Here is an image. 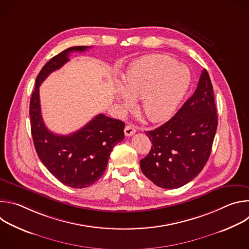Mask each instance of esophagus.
Segmentation results:
<instances>
[{"label":"esophagus","instance_id":"esophagus-1","mask_svg":"<svg viewBox=\"0 0 249 249\" xmlns=\"http://www.w3.org/2000/svg\"><path fill=\"white\" fill-rule=\"evenodd\" d=\"M124 133H125L126 136L129 137V136H132V135H134L136 133V129L132 125H127L125 127V129H124Z\"/></svg>","mask_w":249,"mask_h":249}]
</instances>
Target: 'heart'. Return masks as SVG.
I'll return each instance as SVG.
<instances>
[{
	"label": "heart",
	"mask_w": 249,
	"mask_h": 249,
	"mask_svg": "<svg viewBox=\"0 0 249 249\" xmlns=\"http://www.w3.org/2000/svg\"><path fill=\"white\" fill-rule=\"evenodd\" d=\"M191 83L189 69L169 56L152 54L137 60L123 78L119 89L121 109L125 112L140 99V109L154 123L172 117Z\"/></svg>",
	"instance_id": "obj_1"
}]
</instances>
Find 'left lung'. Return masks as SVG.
Here are the masks:
<instances>
[{
	"mask_svg": "<svg viewBox=\"0 0 249 249\" xmlns=\"http://www.w3.org/2000/svg\"><path fill=\"white\" fill-rule=\"evenodd\" d=\"M217 127L213 86L203 70L195 92L182 107L166 123L146 133L153 146L140 160L142 171L160 188L185 185L208 161Z\"/></svg>",
	"mask_w": 249,
	"mask_h": 249,
	"instance_id": "obj_1",
	"label": "left lung"
}]
</instances>
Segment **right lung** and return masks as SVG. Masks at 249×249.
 <instances>
[{
    "label": "right lung",
    "instance_id": "obj_1",
    "mask_svg": "<svg viewBox=\"0 0 249 249\" xmlns=\"http://www.w3.org/2000/svg\"><path fill=\"white\" fill-rule=\"evenodd\" d=\"M89 48L71 47L48 61L36 78L29 103L31 135L40 160L60 182L72 188L89 187L97 181L107 166L113 147L124 139V122L104 114L96 115L70 135L54 134L43 122L39 100L41 83L69 61L70 53Z\"/></svg>",
    "mask_w": 249,
    "mask_h": 249
}]
</instances>
